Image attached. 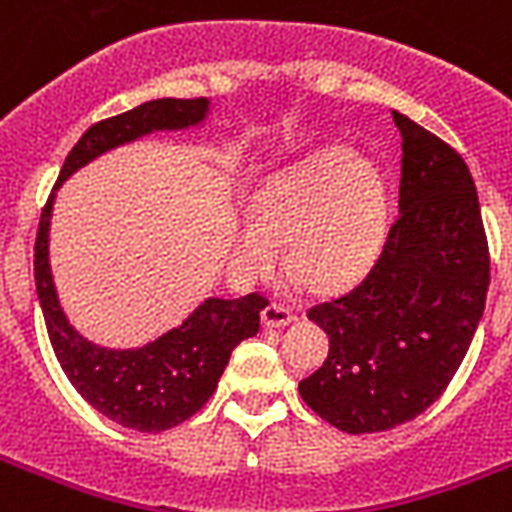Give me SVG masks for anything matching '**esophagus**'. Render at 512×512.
<instances>
[{
  "label": "esophagus",
  "mask_w": 512,
  "mask_h": 512,
  "mask_svg": "<svg viewBox=\"0 0 512 512\" xmlns=\"http://www.w3.org/2000/svg\"><path fill=\"white\" fill-rule=\"evenodd\" d=\"M260 321H263V327L268 329H284L295 321V313L279 303H268L263 308V313H260Z\"/></svg>",
  "instance_id": "obj_1"
}]
</instances>
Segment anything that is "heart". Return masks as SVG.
I'll use <instances>...</instances> for the list:
<instances>
[{
	"label": "heart",
	"instance_id": "obj_1",
	"mask_svg": "<svg viewBox=\"0 0 512 512\" xmlns=\"http://www.w3.org/2000/svg\"><path fill=\"white\" fill-rule=\"evenodd\" d=\"M388 233V185L372 159L329 146L263 183L236 225L233 265L255 279L284 244L289 271L311 287H337L372 265Z\"/></svg>",
	"mask_w": 512,
	"mask_h": 512
}]
</instances>
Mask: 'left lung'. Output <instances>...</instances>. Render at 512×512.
Returning a JSON list of instances; mask_svg holds the SVG:
<instances>
[{
    "mask_svg": "<svg viewBox=\"0 0 512 512\" xmlns=\"http://www.w3.org/2000/svg\"><path fill=\"white\" fill-rule=\"evenodd\" d=\"M404 138L398 220L380 260L345 295L308 311L329 337L300 396L321 420L361 436L414 420L452 382L489 289V247L462 156L396 114Z\"/></svg>",
    "mask_w": 512,
    "mask_h": 512,
    "instance_id": "left-lung-1",
    "label": "left lung"
}]
</instances>
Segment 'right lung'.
Instances as JSON below:
<instances>
[{"mask_svg": "<svg viewBox=\"0 0 512 512\" xmlns=\"http://www.w3.org/2000/svg\"><path fill=\"white\" fill-rule=\"evenodd\" d=\"M209 111V98H162L92 124L66 156L36 233V297L58 364L92 409H98L116 425L140 433L175 428L207 404L228 366L231 350L260 332V311L268 303L257 295H244L239 300L207 297L196 305V311L188 313L183 324L140 348L98 345L71 324L60 303L50 265L52 209L60 185L98 156L156 132L204 127L209 124Z\"/></svg>", "mask_w": 512, "mask_h": 512, "instance_id": "obj_1", "label": "right lung"}]
</instances>
